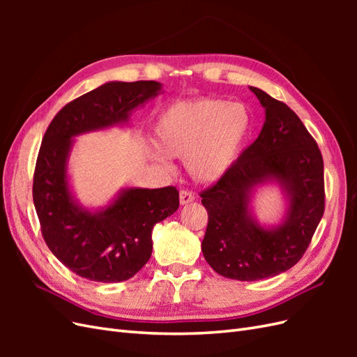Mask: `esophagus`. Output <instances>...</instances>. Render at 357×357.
Wrapping results in <instances>:
<instances>
[{"instance_id": "esophagus-1", "label": "esophagus", "mask_w": 357, "mask_h": 357, "mask_svg": "<svg viewBox=\"0 0 357 357\" xmlns=\"http://www.w3.org/2000/svg\"><path fill=\"white\" fill-rule=\"evenodd\" d=\"M193 199H195V195H193L192 190H188V189L180 190V204L181 205H186V204L192 202Z\"/></svg>"}]
</instances>
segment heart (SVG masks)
<instances>
[{
	"mask_svg": "<svg viewBox=\"0 0 357 357\" xmlns=\"http://www.w3.org/2000/svg\"><path fill=\"white\" fill-rule=\"evenodd\" d=\"M252 123L244 104L197 98L169 105L156 123V137L164 152L188 159V168L197 180L214 181L241 155ZM156 158L165 160L162 152H156Z\"/></svg>",
	"mask_w": 357,
	"mask_h": 357,
	"instance_id": "b5f03b06",
	"label": "heart"
}]
</instances>
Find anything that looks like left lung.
Wrapping results in <instances>:
<instances>
[{
  "instance_id": "left-lung-1",
  "label": "left lung",
  "mask_w": 357,
  "mask_h": 357,
  "mask_svg": "<svg viewBox=\"0 0 357 357\" xmlns=\"http://www.w3.org/2000/svg\"><path fill=\"white\" fill-rule=\"evenodd\" d=\"M265 109L255 143L199 197L208 213L202 240L205 261L215 273L256 282L284 273L304 256L325 211L323 158L296 113L266 92L250 88ZM277 179L289 197L287 220L264 230L248 213L252 189Z\"/></svg>"
}]
</instances>
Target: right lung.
Listing matches in <instances>:
<instances>
[{
  "label": "right lung",
  "instance_id": "right-lung-1",
  "mask_svg": "<svg viewBox=\"0 0 357 357\" xmlns=\"http://www.w3.org/2000/svg\"><path fill=\"white\" fill-rule=\"evenodd\" d=\"M159 91L153 80L105 83L62 107L43 137L32 181L43 238L63 265L92 282H125L147 264L153 226L178 208V190L128 189L100 213L82 210L67 181L71 138L126 122Z\"/></svg>",
  "mask_w": 357,
  "mask_h": 357
}]
</instances>
